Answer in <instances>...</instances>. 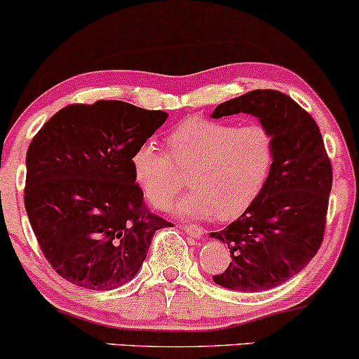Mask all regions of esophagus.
Returning <instances> with one entry per match:
<instances>
[{"mask_svg":"<svg viewBox=\"0 0 359 359\" xmlns=\"http://www.w3.org/2000/svg\"><path fill=\"white\" fill-rule=\"evenodd\" d=\"M182 229L185 232H187L189 236L191 237H196V239H198L202 234H204V229H202L201 226H194V224H191V226H187V224H184Z\"/></svg>","mask_w":359,"mask_h":359,"instance_id":"34e87169","label":"esophagus"}]
</instances>
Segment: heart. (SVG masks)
Listing matches in <instances>:
<instances>
[{
  "mask_svg": "<svg viewBox=\"0 0 359 359\" xmlns=\"http://www.w3.org/2000/svg\"><path fill=\"white\" fill-rule=\"evenodd\" d=\"M167 147L170 157L154 142L138 145L130 155L132 175L145 197L163 209L184 185L179 168L189 172L191 194L170 207L187 217L231 219L244 212L264 191L276 161L274 133L259 122L237 127L191 116L172 128Z\"/></svg>",
  "mask_w": 359,
  "mask_h": 359,
  "instance_id": "obj_1",
  "label": "heart"
}]
</instances>
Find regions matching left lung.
<instances>
[{
  "label": "left lung",
  "instance_id": "1",
  "mask_svg": "<svg viewBox=\"0 0 359 359\" xmlns=\"http://www.w3.org/2000/svg\"><path fill=\"white\" fill-rule=\"evenodd\" d=\"M250 114L276 138L273 174L244 214L210 232L231 249V264L212 276L234 291H266L286 283L316 256L325 237L332 168L319 127L278 90H252L217 105L212 118Z\"/></svg>",
  "mask_w": 359,
  "mask_h": 359
}]
</instances>
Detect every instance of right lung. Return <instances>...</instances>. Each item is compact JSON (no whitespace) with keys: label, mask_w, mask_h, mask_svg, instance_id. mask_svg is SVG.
Listing matches in <instances>:
<instances>
[{"label":"right lung","mask_w":359,"mask_h":359,"mask_svg":"<svg viewBox=\"0 0 359 359\" xmlns=\"http://www.w3.org/2000/svg\"><path fill=\"white\" fill-rule=\"evenodd\" d=\"M168 114L120 100L73 103L33 137L25 207L41 252L68 283L93 291L138 273L158 229L135 184L130 155Z\"/></svg>","instance_id":"obj_1"}]
</instances>
